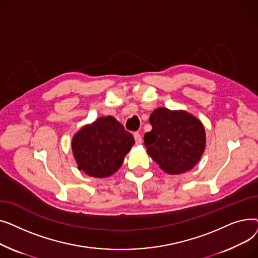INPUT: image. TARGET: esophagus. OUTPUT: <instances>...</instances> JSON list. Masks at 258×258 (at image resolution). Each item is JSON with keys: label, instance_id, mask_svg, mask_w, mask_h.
Wrapping results in <instances>:
<instances>
[{"label": "esophagus", "instance_id": "obj_1", "mask_svg": "<svg viewBox=\"0 0 258 258\" xmlns=\"http://www.w3.org/2000/svg\"><path fill=\"white\" fill-rule=\"evenodd\" d=\"M134 139L136 144H141L142 143V137L139 133H134Z\"/></svg>", "mask_w": 258, "mask_h": 258}]
</instances>
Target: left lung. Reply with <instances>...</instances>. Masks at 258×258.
<instances>
[{"label": "left lung", "instance_id": "8db88e82", "mask_svg": "<svg viewBox=\"0 0 258 258\" xmlns=\"http://www.w3.org/2000/svg\"><path fill=\"white\" fill-rule=\"evenodd\" d=\"M152 132L144 135V145L156 163L170 174L190 170L205 150L202 122L184 111L159 107L150 117Z\"/></svg>", "mask_w": 258, "mask_h": 258}]
</instances>
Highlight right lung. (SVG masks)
Here are the masks:
<instances>
[{
  "mask_svg": "<svg viewBox=\"0 0 258 258\" xmlns=\"http://www.w3.org/2000/svg\"><path fill=\"white\" fill-rule=\"evenodd\" d=\"M134 144L133 135L107 116L81 128L72 140V151L80 170L105 178L118 170Z\"/></svg>",
  "mask_w": 258,
  "mask_h": 258,
  "instance_id": "add662e5",
  "label": "right lung"
}]
</instances>
